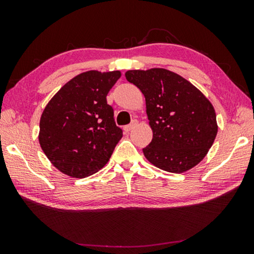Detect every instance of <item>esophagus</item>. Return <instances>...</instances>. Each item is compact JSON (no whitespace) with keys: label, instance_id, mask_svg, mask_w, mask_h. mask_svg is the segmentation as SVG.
I'll use <instances>...</instances> for the list:
<instances>
[{"label":"esophagus","instance_id":"esophagus-1","mask_svg":"<svg viewBox=\"0 0 254 254\" xmlns=\"http://www.w3.org/2000/svg\"><path fill=\"white\" fill-rule=\"evenodd\" d=\"M136 126H137V121H136V120H133V121H132L130 124H128V126L124 127V131H126V132H130V131L132 130V128L134 127H136Z\"/></svg>","mask_w":254,"mask_h":254}]
</instances>
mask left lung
<instances>
[{
  "label": "left lung",
  "instance_id": "8db88e82",
  "mask_svg": "<svg viewBox=\"0 0 254 254\" xmlns=\"http://www.w3.org/2000/svg\"><path fill=\"white\" fill-rule=\"evenodd\" d=\"M127 81L145 97L153 136L144 157L158 168L180 174L203 160L217 134L210 102L188 80L163 68L127 70Z\"/></svg>",
  "mask_w": 254,
  "mask_h": 254
}]
</instances>
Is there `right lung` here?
Listing matches in <instances>:
<instances>
[{
  "label": "right lung",
  "mask_w": 254,
  "mask_h": 254,
  "mask_svg": "<svg viewBox=\"0 0 254 254\" xmlns=\"http://www.w3.org/2000/svg\"><path fill=\"white\" fill-rule=\"evenodd\" d=\"M121 72L89 70L59 89L42 112L39 142L62 173L84 178L110 160L123 135L106 96Z\"/></svg>",
  "instance_id": "right-lung-1"
}]
</instances>
